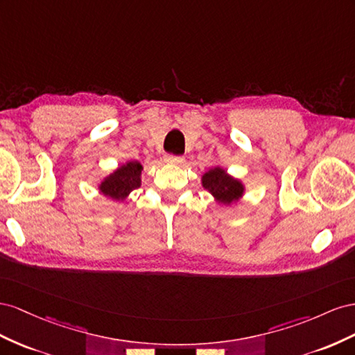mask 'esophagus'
Here are the masks:
<instances>
[{
  "label": "esophagus",
  "mask_w": 355,
  "mask_h": 355,
  "mask_svg": "<svg viewBox=\"0 0 355 355\" xmlns=\"http://www.w3.org/2000/svg\"><path fill=\"white\" fill-rule=\"evenodd\" d=\"M164 160L169 165H181L184 162V157L181 156H174V155H165Z\"/></svg>",
  "instance_id": "1"
}]
</instances>
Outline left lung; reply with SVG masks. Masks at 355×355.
I'll return each mask as SVG.
<instances>
[{
	"label": "left lung",
	"instance_id": "1",
	"mask_svg": "<svg viewBox=\"0 0 355 355\" xmlns=\"http://www.w3.org/2000/svg\"><path fill=\"white\" fill-rule=\"evenodd\" d=\"M204 187L214 198L217 205L232 207L245 195V184L239 178L227 174V171L217 165L209 168L200 178Z\"/></svg>",
	"mask_w": 355,
	"mask_h": 355
}]
</instances>
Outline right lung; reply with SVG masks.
<instances>
[{
    "label": "right lung",
    "instance_id": "obj_1",
    "mask_svg": "<svg viewBox=\"0 0 355 355\" xmlns=\"http://www.w3.org/2000/svg\"><path fill=\"white\" fill-rule=\"evenodd\" d=\"M141 171L143 165L139 160H128L99 180L98 191L114 202H125L134 190L141 187Z\"/></svg>",
    "mask_w": 355,
    "mask_h": 355
}]
</instances>
